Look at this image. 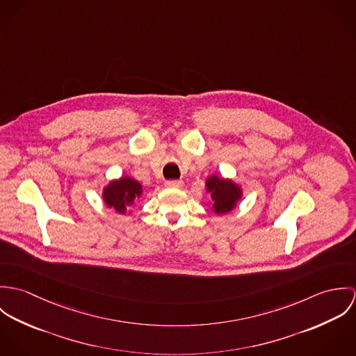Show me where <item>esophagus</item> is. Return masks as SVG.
Instances as JSON below:
<instances>
[{
	"mask_svg": "<svg viewBox=\"0 0 356 356\" xmlns=\"http://www.w3.org/2000/svg\"><path fill=\"white\" fill-rule=\"evenodd\" d=\"M167 188H182L184 182L181 179H170V181H165L164 184Z\"/></svg>",
	"mask_w": 356,
	"mask_h": 356,
	"instance_id": "esophagus-1",
	"label": "esophagus"
}]
</instances>
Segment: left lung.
Instances as JSON below:
<instances>
[{
	"label": "left lung",
	"instance_id": "left-lung-1",
	"mask_svg": "<svg viewBox=\"0 0 356 356\" xmlns=\"http://www.w3.org/2000/svg\"><path fill=\"white\" fill-rule=\"evenodd\" d=\"M207 189L211 192L213 202V211L216 213H226L232 211L236 202L240 199V189L232 181H225L218 177H211L205 182Z\"/></svg>",
	"mask_w": 356,
	"mask_h": 356
}]
</instances>
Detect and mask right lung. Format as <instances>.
Listing matches in <instances>:
<instances>
[{"mask_svg":"<svg viewBox=\"0 0 356 356\" xmlns=\"http://www.w3.org/2000/svg\"><path fill=\"white\" fill-rule=\"evenodd\" d=\"M143 193L141 185L133 178H122L111 182L104 191V200L108 207L118 212H124L126 207L133 204L136 197Z\"/></svg>","mask_w":356,"mask_h":356,"instance_id":"right-lung-1","label":"right lung"}]
</instances>
